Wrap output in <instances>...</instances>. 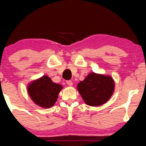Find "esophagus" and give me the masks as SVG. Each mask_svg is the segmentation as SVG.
Here are the masks:
<instances>
[{"mask_svg":"<svg viewBox=\"0 0 146 146\" xmlns=\"http://www.w3.org/2000/svg\"><path fill=\"white\" fill-rule=\"evenodd\" d=\"M66 83H67V84H68V85L70 86H72L73 85L72 82L71 80H68V81L66 82Z\"/></svg>","mask_w":146,"mask_h":146,"instance_id":"1","label":"esophagus"}]
</instances>
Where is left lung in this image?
<instances>
[{"mask_svg":"<svg viewBox=\"0 0 146 146\" xmlns=\"http://www.w3.org/2000/svg\"><path fill=\"white\" fill-rule=\"evenodd\" d=\"M115 82L109 75L91 72L77 85V90L87 105L99 106L110 99Z\"/></svg>","mask_w":146,"mask_h":146,"instance_id":"8db88e82","label":"left lung"}]
</instances>
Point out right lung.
I'll return each mask as SVG.
<instances>
[{
    "label": "right lung",
    "mask_w": 146,
    "mask_h": 146,
    "mask_svg": "<svg viewBox=\"0 0 146 146\" xmlns=\"http://www.w3.org/2000/svg\"><path fill=\"white\" fill-rule=\"evenodd\" d=\"M62 88V86L54 83L50 78L44 75L30 82L27 92L35 104L42 108H50L54 105Z\"/></svg>",
    "instance_id": "add662e5"
}]
</instances>
